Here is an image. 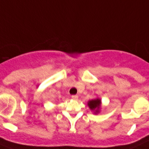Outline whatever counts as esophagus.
Wrapping results in <instances>:
<instances>
[{
	"instance_id": "1",
	"label": "esophagus",
	"mask_w": 149,
	"mask_h": 149,
	"mask_svg": "<svg viewBox=\"0 0 149 149\" xmlns=\"http://www.w3.org/2000/svg\"><path fill=\"white\" fill-rule=\"evenodd\" d=\"M72 98L74 100H78V96H77V95H72Z\"/></svg>"
}]
</instances>
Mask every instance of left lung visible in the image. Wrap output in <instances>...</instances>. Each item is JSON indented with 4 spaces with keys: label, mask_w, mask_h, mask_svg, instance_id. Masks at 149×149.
<instances>
[{
    "label": "left lung",
    "mask_w": 149,
    "mask_h": 149,
    "mask_svg": "<svg viewBox=\"0 0 149 149\" xmlns=\"http://www.w3.org/2000/svg\"><path fill=\"white\" fill-rule=\"evenodd\" d=\"M100 104H101V100H99V99H96V100L89 101L88 103L91 110H95L96 113H98L99 112V110H100Z\"/></svg>",
    "instance_id": "8db88e82"
}]
</instances>
